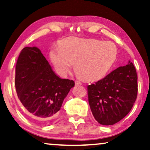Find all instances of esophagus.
I'll use <instances>...</instances> for the list:
<instances>
[{"label":"esophagus","mask_w":150,"mask_h":150,"mask_svg":"<svg viewBox=\"0 0 150 150\" xmlns=\"http://www.w3.org/2000/svg\"><path fill=\"white\" fill-rule=\"evenodd\" d=\"M81 82H80V81H75V85H76V86H81Z\"/></svg>","instance_id":"1"}]
</instances>
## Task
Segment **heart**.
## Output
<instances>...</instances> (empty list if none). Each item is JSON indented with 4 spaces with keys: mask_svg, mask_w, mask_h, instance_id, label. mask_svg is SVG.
Here are the masks:
<instances>
[{
    "mask_svg": "<svg viewBox=\"0 0 150 150\" xmlns=\"http://www.w3.org/2000/svg\"><path fill=\"white\" fill-rule=\"evenodd\" d=\"M50 57L62 77L75 64L78 77L83 81H94L102 79L110 70L117 59V48L111 42L73 38L62 42L60 48H52Z\"/></svg>",
    "mask_w": 150,
    "mask_h": 150,
    "instance_id": "1",
    "label": "heart"
}]
</instances>
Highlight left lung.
Instances as JSON below:
<instances>
[{
  "label": "left lung",
  "instance_id": "left-lung-1",
  "mask_svg": "<svg viewBox=\"0 0 150 150\" xmlns=\"http://www.w3.org/2000/svg\"><path fill=\"white\" fill-rule=\"evenodd\" d=\"M137 75L131 61L119 67L103 79L88 86V101L93 117L103 125L122 119L137 96Z\"/></svg>",
  "mask_w": 150,
  "mask_h": 150
}]
</instances>
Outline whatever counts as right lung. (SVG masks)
Here are the masks:
<instances>
[{
  "mask_svg": "<svg viewBox=\"0 0 150 150\" xmlns=\"http://www.w3.org/2000/svg\"><path fill=\"white\" fill-rule=\"evenodd\" d=\"M15 85L18 98L31 117L46 125L56 117L75 82L56 75L40 49L33 46L21 51Z\"/></svg>",
  "mask_w": 150,
  "mask_h": 150,
  "instance_id": "obj_1",
  "label": "right lung"
}]
</instances>
